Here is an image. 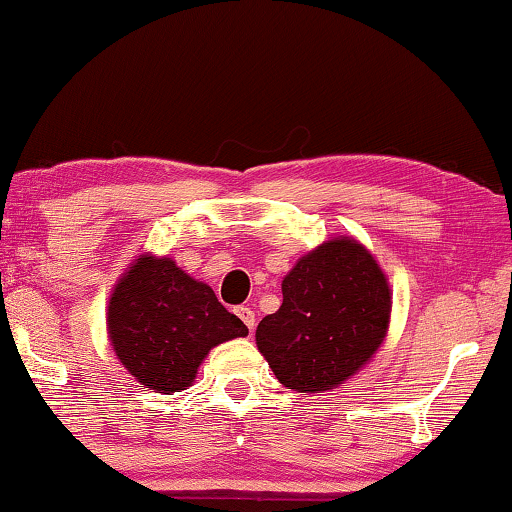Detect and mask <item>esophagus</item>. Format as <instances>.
I'll return each mask as SVG.
<instances>
[{
    "label": "esophagus",
    "instance_id": "1",
    "mask_svg": "<svg viewBox=\"0 0 512 512\" xmlns=\"http://www.w3.org/2000/svg\"><path fill=\"white\" fill-rule=\"evenodd\" d=\"M235 314L240 316V321L247 325L249 328V332H254V328H256V316H254V311H251L249 307H238L235 309Z\"/></svg>",
    "mask_w": 512,
    "mask_h": 512
}]
</instances>
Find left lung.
<instances>
[{"mask_svg":"<svg viewBox=\"0 0 512 512\" xmlns=\"http://www.w3.org/2000/svg\"><path fill=\"white\" fill-rule=\"evenodd\" d=\"M281 295V307L258 323L256 346L288 390H335L388 337V277L351 235H337L300 256L281 281Z\"/></svg>","mask_w":512,"mask_h":512,"instance_id":"left-lung-1","label":"left lung"}]
</instances>
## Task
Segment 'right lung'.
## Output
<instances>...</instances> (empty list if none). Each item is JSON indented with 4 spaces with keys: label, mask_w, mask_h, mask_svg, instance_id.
Segmentation results:
<instances>
[{
    "label": "right lung",
    "mask_w": 512,
    "mask_h": 512,
    "mask_svg": "<svg viewBox=\"0 0 512 512\" xmlns=\"http://www.w3.org/2000/svg\"><path fill=\"white\" fill-rule=\"evenodd\" d=\"M106 330L117 360L140 388L161 395L187 390L214 346L249 335L205 281L150 251L133 258L113 286Z\"/></svg>",
    "instance_id": "1"
}]
</instances>
